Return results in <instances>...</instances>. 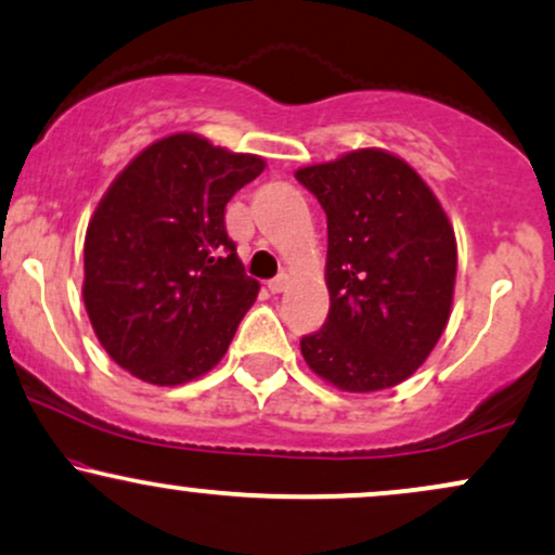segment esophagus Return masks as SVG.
Returning a JSON list of instances; mask_svg holds the SVG:
<instances>
[{"mask_svg": "<svg viewBox=\"0 0 555 555\" xmlns=\"http://www.w3.org/2000/svg\"><path fill=\"white\" fill-rule=\"evenodd\" d=\"M286 286H289V276H286V273H279L276 279H271L269 282V292L271 295H282Z\"/></svg>", "mask_w": 555, "mask_h": 555, "instance_id": "1", "label": "esophagus"}]
</instances>
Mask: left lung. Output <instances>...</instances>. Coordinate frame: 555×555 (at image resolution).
Wrapping results in <instances>:
<instances>
[{"instance_id":"left-lung-1","label":"left lung","mask_w":555,"mask_h":555,"mask_svg":"<svg viewBox=\"0 0 555 555\" xmlns=\"http://www.w3.org/2000/svg\"><path fill=\"white\" fill-rule=\"evenodd\" d=\"M295 176L328 217L331 310L299 341L307 366L346 392L403 383L450 320L457 243L442 204L385 150L349 152Z\"/></svg>"}]
</instances>
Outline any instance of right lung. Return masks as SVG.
Segmentation results:
<instances>
[{"mask_svg": "<svg viewBox=\"0 0 555 555\" xmlns=\"http://www.w3.org/2000/svg\"><path fill=\"white\" fill-rule=\"evenodd\" d=\"M196 133L139 152L100 198L85 235L82 297L111 359L150 385L219 364L258 297L227 237L224 206L263 172Z\"/></svg>", "mask_w": 555, "mask_h": 555, "instance_id": "add662e5", "label": "right lung"}]
</instances>
